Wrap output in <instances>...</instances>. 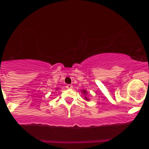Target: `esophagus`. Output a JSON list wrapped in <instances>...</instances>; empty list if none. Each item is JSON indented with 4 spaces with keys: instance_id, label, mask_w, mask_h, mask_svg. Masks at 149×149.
Instances as JSON below:
<instances>
[{
    "instance_id": "34e87169",
    "label": "esophagus",
    "mask_w": 149,
    "mask_h": 149,
    "mask_svg": "<svg viewBox=\"0 0 149 149\" xmlns=\"http://www.w3.org/2000/svg\"><path fill=\"white\" fill-rule=\"evenodd\" d=\"M66 88L68 89H71L73 88V86L70 85V84H68V85H66Z\"/></svg>"
}]
</instances>
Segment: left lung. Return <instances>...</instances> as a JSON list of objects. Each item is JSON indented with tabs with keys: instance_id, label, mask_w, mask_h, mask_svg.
<instances>
[{
	"instance_id": "obj_1",
	"label": "left lung",
	"mask_w": 149,
	"mask_h": 149,
	"mask_svg": "<svg viewBox=\"0 0 149 149\" xmlns=\"http://www.w3.org/2000/svg\"><path fill=\"white\" fill-rule=\"evenodd\" d=\"M82 91L83 92V93H84V94H86V93H87V92H86V91H85V90H83V91ZM85 99L86 100H87V101H88V98H87V97H85Z\"/></svg>"
}]
</instances>
